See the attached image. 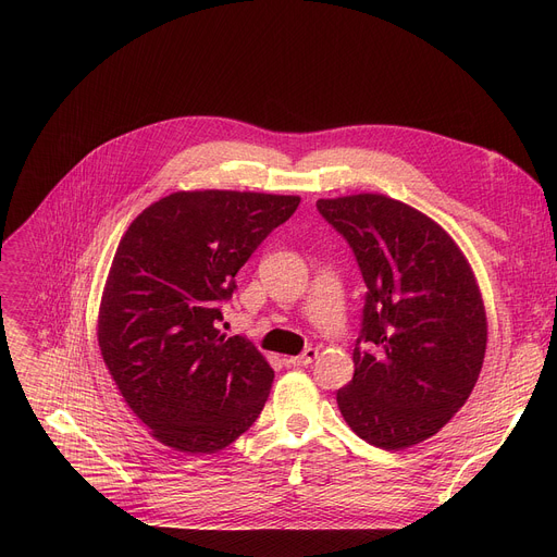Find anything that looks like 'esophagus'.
Listing matches in <instances>:
<instances>
[{
	"label": "esophagus",
	"instance_id": "obj_1",
	"mask_svg": "<svg viewBox=\"0 0 557 557\" xmlns=\"http://www.w3.org/2000/svg\"><path fill=\"white\" fill-rule=\"evenodd\" d=\"M315 357H318V349L315 347H307L300 357H288L286 363H290V366H311Z\"/></svg>",
	"mask_w": 557,
	"mask_h": 557
}]
</instances>
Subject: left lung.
<instances>
[{
  "instance_id": "obj_1",
  "label": "left lung",
  "mask_w": 557,
  "mask_h": 557,
  "mask_svg": "<svg viewBox=\"0 0 557 557\" xmlns=\"http://www.w3.org/2000/svg\"><path fill=\"white\" fill-rule=\"evenodd\" d=\"M368 286L355 376L336 393L343 420L388 451L441 431L483 368L487 318L470 261L445 227L384 194L320 198Z\"/></svg>"
}]
</instances>
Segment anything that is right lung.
Instances as JSON below:
<instances>
[{
  "mask_svg": "<svg viewBox=\"0 0 557 557\" xmlns=\"http://www.w3.org/2000/svg\"><path fill=\"white\" fill-rule=\"evenodd\" d=\"M300 196L173 191L149 205L114 252L99 305L103 363L158 443L214 454L252 426L273 368L244 336L216 330L221 302L255 248Z\"/></svg>",
  "mask_w": 557,
  "mask_h": 557,
  "instance_id": "obj_1",
  "label": "right lung"
}]
</instances>
